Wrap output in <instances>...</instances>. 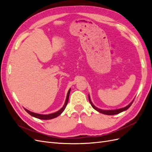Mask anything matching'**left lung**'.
Masks as SVG:
<instances>
[{"label":"left lung","instance_id":"left-lung-1","mask_svg":"<svg viewBox=\"0 0 152 152\" xmlns=\"http://www.w3.org/2000/svg\"><path fill=\"white\" fill-rule=\"evenodd\" d=\"M88 97H89V103H90V104H91V106H92V107H93V108L94 110H96V111L99 112V113H102L105 114V115H116V114L120 113H121V112H122L124 111H126V110H127L129 108L131 107V105L132 104L133 102H134V100H133L132 102H131L127 106H126V107H124V108H118V109H115V110H102V109H100V108H97V107H95V106L93 104V102H91V99L89 94L88 95Z\"/></svg>","mask_w":152,"mask_h":152}]
</instances>
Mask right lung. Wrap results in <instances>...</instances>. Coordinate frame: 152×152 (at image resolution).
<instances>
[{
    "label": "right lung",
    "mask_w": 152,
    "mask_h": 152,
    "mask_svg": "<svg viewBox=\"0 0 152 152\" xmlns=\"http://www.w3.org/2000/svg\"><path fill=\"white\" fill-rule=\"evenodd\" d=\"M70 91H71V89H69L68 91L66 98L65 102V104H64V105H63V107L60 110H59L58 111L56 112H54V113H50V114L44 115V114H39V113H37L30 112V110H28L25 108H24V109L25 110V111L27 113L30 115L31 116L34 117H35L37 118L41 119V120H49V119H52V118H56V117H58L59 115H60L63 113V112L64 111V110H65V108L66 107V105H67V103L68 102L69 95H70Z\"/></svg>",
    "instance_id": "obj_1"
}]
</instances>
